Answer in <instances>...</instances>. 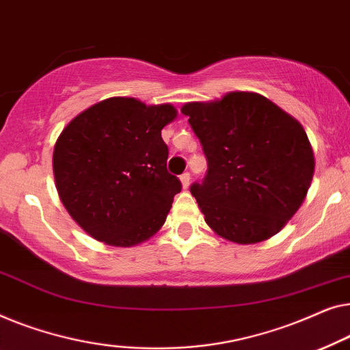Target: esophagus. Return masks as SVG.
<instances>
[{
	"label": "esophagus",
	"instance_id": "esophagus-1",
	"mask_svg": "<svg viewBox=\"0 0 350 350\" xmlns=\"http://www.w3.org/2000/svg\"><path fill=\"white\" fill-rule=\"evenodd\" d=\"M179 179H180V182H182V187H184V189H187V187H189V184H190V174H189V173L180 174Z\"/></svg>",
	"mask_w": 350,
	"mask_h": 350
}]
</instances>
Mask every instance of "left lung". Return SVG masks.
<instances>
[{"label":"left lung","instance_id":"1","mask_svg":"<svg viewBox=\"0 0 350 350\" xmlns=\"http://www.w3.org/2000/svg\"><path fill=\"white\" fill-rule=\"evenodd\" d=\"M180 112L208 159L203 184L190 187L206 224L236 244L279 233L303 204L316 168L303 125L254 92L185 103Z\"/></svg>","mask_w":350,"mask_h":350}]
</instances>
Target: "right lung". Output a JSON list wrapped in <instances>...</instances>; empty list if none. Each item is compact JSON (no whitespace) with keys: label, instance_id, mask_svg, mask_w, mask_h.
Wrapping results in <instances>:
<instances>
[{"label":"right lung","instance_id":"right-lung-1","mask_svg":"<svg viewBox=\"0 0 350 350\" xmlns=\"http://www.w3.org/2000/svg\"><path fill=\"white\" fill-rule=\"evenodd\" d=\"M173 105L112 96L87 107L58 136L55 187L72 220L96 241L133 247L163 226L182 185L166 170L161 130Z\"/></svg>","mask_w":350,"mask_h":350}]
</instances>
